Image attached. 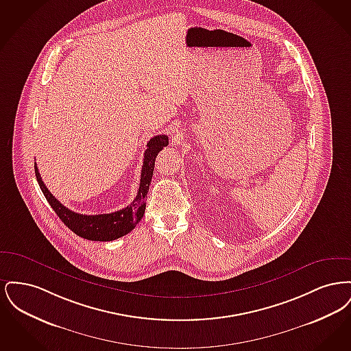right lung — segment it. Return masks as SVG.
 I'll return each mask as SVG.
<instances>
[{
	"mask_svg": "<svg viewBox=\"0 0 351 351\" xmlns=\"http://www.w3.org/2000/svg\"><path fill=\"white\" fill-rule=\"evenodd\" d=\"M167 145V135H156L151 138L147 143V150L145 151L143 166L141 172V184H139V191L135 199L126 208L109 215L85 216V215L69 210L63 204L56 200L55 196H52L47 186L42 182L36 163H35V176L51 208L55 210L58 217L62 219V222H64V225L68 226L73 233L89 241H102V242L114 241L117 238L130 233L143 217L145 209H146L147 192H149L152 173H154L155 159L159 151L163 150V147H166Z\"/></svg>",
	"mask_w": 351,
	"mask_h": 351,
	"instance_id": "right-lung-1",
	"label": "right lung"
}]
</instances>
